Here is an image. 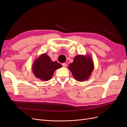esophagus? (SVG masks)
<instances>
[{
	"label": "esophagus",
	"mask_w": 127,
	"mask_h": 127,
	"mask_svg": "<svg viewBox=\"0 0 127 127\" xmlns=\"http://www.w3.org/2000/svg\"><path fill=\"white\" fill-rule=\"evenodd\" d=\"M62 65H63V66L64 67H67V64H66V63H64V64H62Z\"/></svg>",
	"instance_id": "obj_1"
}]
</instances>
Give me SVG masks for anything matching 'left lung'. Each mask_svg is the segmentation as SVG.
Here are the masks:
<instances>
[{"label":"left lung","mask_w":127,"mask_h":127,"mask_svg":"<svg viewBox=\"0 0 127 127\" xmlns=\"http://www.w3.org/2000/svg\"><path fill=\"white\" fill-rule=\"evenodd\" d=\"M94 63L90 55L76 56L68 69L72 72L74 78L78 82H83L89 79L94 69Z\"/></svg>","instance_id":"obj_1"}]
</instances>
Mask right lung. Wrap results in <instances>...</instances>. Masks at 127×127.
Listing matches in <instances>:
<instances>
[{
	"label": "right lung",
	"mask_w": 127,
	"mask_h": 127,
	"mask_svg": "<svg viewBox=\"0 0 127 127\" xmlns=\"http://www.w3.org/2000/svg\"><path fill=\"white\" fill-rule=\"evenodd\" d=\"M63 67L57 61H52L46 53L41 55L34 61L32 71L36 78L48 81L52 78L55 71Z\"/></svg>",
	"instance_id": "right-lung-1"
}]
</instances>
